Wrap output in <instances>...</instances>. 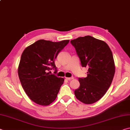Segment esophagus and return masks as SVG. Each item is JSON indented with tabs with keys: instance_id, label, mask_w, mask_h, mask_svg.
Here are the masks:
<instances>
[{
	"instance_id": "1",
	"label": "esophagus",
	"mask_w": 130,
	"mask_h": 130,
	"mask_svg": "<svg viewBox=\"0 0 130 130\" xmlns=\"http://www.w3.org/2000/svg\"><path fill=\"white\" fill-rule=\"evenodd\" d=\"M66 78H67L68 80H73L74 77H66Z\"/></svg>"
}]
</instances>
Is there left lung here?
I'll use <instances>...</instances> for the list:
<instances>
[{
    "label": "left lung",
    "mask_w": 130,
    "mask_h": 130,
    "mask_svg": "<svg viewBox=\"0 0 130 130\" xmlns=\"http://www.w3.org/2000/svg\"><path fill=\"white\" fill-rule=\"evenodd\" d=\"M83 67H88L87 77L79 78L80 87L74 91L77 99L86 104L98 102L111 85L115 72L112 53L104 41L91 36L70 41Z\"/></svg>",
    "instance_id": "obj_1"
}]
</instances>
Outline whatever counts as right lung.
<instances>
[{
	"label": "right lung",
	"mask_w": 130,
	"mask_h": 130,
	"mask_svg": "<svg viewBox=\"0 0 130 130\" xmlns=\"http://www.w3.org/2000/svg\"><path fill=\"white\" fill-rule=\"evenodd\" d=\"M69 42L40 39L27 46L22 54L18 69L19 80L26 94L36 104L46 106L57 98L64 78L47 71L52 67L56 70L55 59Z\"/></svg>",
	"instance_id": "1"
}]
</instances>
